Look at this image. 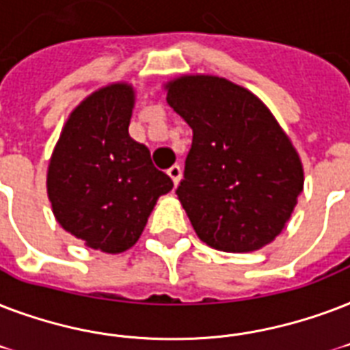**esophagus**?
I'll use <instances>...</instances> for the list:
<instances>
[{
	"label": "esophagus",
	"instance_id": "esophagus-1",
	"mask_svg": "<svg viewBox=\"0 0 350 350\" xmlns=\"http://www.w3.org/2000/svg\"><path fill=\"white\" fill-rule=\"evenodd\" d=\"M167 175H170V178L173 180V184L177 186L178 180H180V177H183V172H180V166H172L170 170H167Z\"/></svg>",
	"mask_w": 350,
	"mask_h": 350
}]
</instances>
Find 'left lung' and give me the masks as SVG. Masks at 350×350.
Instances as JSON below:
<instances>
[{
    "mask_svg": "<svg viewBox=\"0 0 350 350\" xmlns=\"http://www.w3.org/2000/svg\"><path fill=\"white\" fill-rule=\"evenodd\" d=\"M167 104L193 131L177 197L199 239L254 252L278 237L303 191V166L267 105L226 78L184 75Z\"/></svg>",
    "mask_w": 350,
    "mask_h": 350,
    "instance_id": "left-lung-1",
    "label": "left lung"
}]
</instances>
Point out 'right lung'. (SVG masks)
Returning <instances> with one entry per match:
<instances>
[{"instance_id":"right-lung-1","label":"right lung","mask_w":350,"mask_h":350,"mask_svg":"<svg viewBox=\"0 0 350 350\" xmlns=\"http://www.w3.org/2000/svg\"><path fill=\"white\" fill-rule=\"evenodd\" d=\"M135 89L118 82L94 91L65 122L47 170L56 221L89 248L120 254L144 232L172 178L129 137Z\"/></svg>"}]
</instances>
